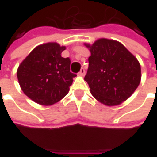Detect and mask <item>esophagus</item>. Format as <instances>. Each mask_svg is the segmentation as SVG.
I'll return each mask as SVG.
<instances>
[{
  "label": "esophagus",
  "mask_w": 157,
  "mask_h": 157,
  "mask_svg": "<svg viewBox=\"0 0 157 157\" xmlns=\"http://www.w3.org/2000/svg\"><path fill=\"white\" fill-rule=\"evenodd\" d=\"M78 74L81 76H84L85 74H86V70L84 69V68H81V70H80V71L78 72Z\"/></svg>",
  "instance_id": "34e87169"
}]
</instances>
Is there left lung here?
Returning <instances> with one entry per match:
<instances>
[{"mask_svg": "<svg viewBox=\"0 0 157 157\" xmlns=\"http://www.w3.org/2000/svg\"><path fill=\"white\" fill-rule=\"evenodd\" d=\"M85 46L91 52L85 80L92 95L105 105H121L135 93L141 82L139 61L115 40L100 38Z\"/></svg>", "mask_w": 157, "mask_h": 157, "instance_id": "obj_1", "label": "left lung"}]
</instances>
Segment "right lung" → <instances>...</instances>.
I'll return each instance as SVG.
<instances>
[{
    "label": "right lung",
    "instance_id": "right-lung-1",
    "mask_svg": "<svg viewBox=\"0 0 157 157\" xmlns=\"http://www.w3.org/2000/svg\"><path fill=\"white\" fill-rule=\"evenodd\" d=\"M65 46L46 43L36 46L17 69V78L25 95L42 105H52L69 93L76 74L70 71L71 60L61 53Z\"/></svg>",
    "mask_w": 157,
    "mask_h": 157
}]
</instances>
